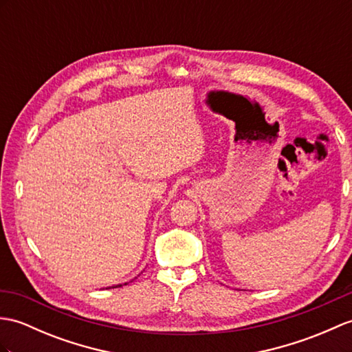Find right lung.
<instances>
[{"label":"right lung","instance_id":"add662e5","mask_svg":"<svg viewBox=\"0 0 352 352\" xmlns=\"http://www.w3.org/2000/svg\"><path fill=\"white\" fill-rule=\"evenodd\" d=\"M124 285H127V283H124ZM118 287H122V285L118 283V285H113V287H109V288H118ZM109 288H106V289H109Z\"/></svg>","mask_w":352,"mask_h":352}]
</instances>
